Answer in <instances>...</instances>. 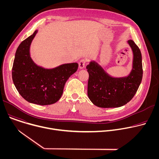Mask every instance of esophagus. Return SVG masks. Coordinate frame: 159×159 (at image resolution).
<instances>
[{"instance_id": "1", "label": "esophagus", "mask_w": 159, "mask_h": 159, "mask_svg": "<svg viewBox=\"0 0 159 159\" xmlns=\"http://www.w3.org/2000/svg\"><path fill=\"white\" fill-rule=\"evenodd\" d=\"M87 59H82V60H81L80 61V62H79V68L80 69H84V68L85 67V63H87Z\"/></svg>"}]
</instances>
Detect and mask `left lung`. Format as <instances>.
I'll use <instances>...</instances> for the list:
<instances>
[{"label": "left lung", "instance_id": "1", "mask_svg": "<svg viewBox=\"0 0 159 159\" xmlns=\"http://www.w3.org/2000/svg\"><path fill=\"white\" fill-rule=\"evenodd\" d=\"M128 43L133 53V68L127 77H112L102 67L93 61L86 66L89 73L87 95L94 105L99 107H118L130 101L135 95L143 77L141 52L134 42Z\"/></svg>", "mask_w": 159, "mask_h": 159}]
</instances>
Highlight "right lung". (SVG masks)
Returning <instances> with one entry per match:
<instances>
[{
	"label": "right lung",
	"mask_w": 159,
	"mask_h": 159,
	"mask_svg": "<svg viewBox=\"0 0 159 159\" xmlns=\"http://www.w3.org/2000/svg\"><path fill=\"white\" fill-rule=\"evenodd\" d=\"M37 33L36 30L19 45L12 66V80L19 94L28 102L50 105L60 99L66 80L77 70L79 65L65 63L50 69L37 65L30 52Z\"/></svg>",
	"instance_id": "right-lung-1"
}]
</instances>
